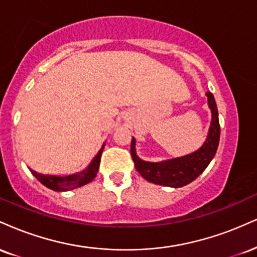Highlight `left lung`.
Listing matches in <instances>:
<instances>
[{"label":"left lung","instance_id":"left-lung-1","mask_svg":"<svg viewBox=\"0 0 257 257\" xmlns=\"http://www.w3.org/2000/svg\"><path fill=\"white\" fill-rule=\"evenodd\" d=\"M206 95L212 113L211 125L206 141L195 152L178 158L163 160V162H146L137 154V148H135L137 140L135 138L132 139L131 152L135 169L146 181L171 188L184 187L199 177L209 165L211 160L214 158L220 139V125H219L218 109L214 97L211 92H207Z\"/></svg>","mask_w":257,"mask_h":257}]
</instances>
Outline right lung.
Masks as SVG:
<instances>
[{"instance_id": "1", "label": "right lung", "mask_w": 257, "mask_h": 257, "mask_svg": "<svg viewBox=\"0 0 257 257\" xmlns=\"http://www.w3.org/2000/svg\"><path fill=\"white\" fill-rule=\"evenodd\" d=\"M105 144H103L97 156L92 159V162L89 163V165L83 171L78 172V174L69 175V176H54V175H43L39 174V172L35 171L31 168L30 171L32 172V175L38 179V181L43 185H45L49 189L54 191H69L74 190L76 188L82 187V185L89 183L94 179L95 176H97V172L99 170V164H100V157L101 153H103Z\"/></svg>"}]
</instances>
